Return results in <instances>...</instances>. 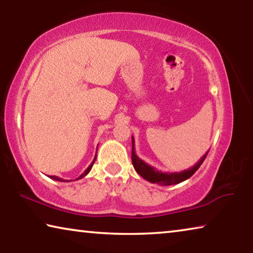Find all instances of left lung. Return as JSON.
<instances>
[{"label": "left lung", "mask_w": 253, "mask_h": 253, "mask_svg": "<svg viewBox=\"0 0 253 253\" xmlns=\"http://www.w3.org/2000/svg\"><path fill=\"white\" fill-rule=\"evenodd\" d=\"M131 161H132V165H134V169L137 173H138L140 176L143 178L146 179V181L151 182V183H156L160 184V185H174V184H178L185 179L190 178L192 175H193L196 170L199 169V168L202 165V163L204 162L205 157H207L208 153L207 152L202 156V158L196 163L194 166H192L191 169L182 170V172H175V173H168V172H162V170H158L153 166L148 165L147 163H145L143 160L136 155L135 153V139L134 137L131 136Z\"/></svg>", "instance_id": "obj_1"}]
</instances>
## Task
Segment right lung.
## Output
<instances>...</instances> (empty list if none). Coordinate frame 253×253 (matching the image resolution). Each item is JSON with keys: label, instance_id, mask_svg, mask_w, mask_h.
Wrapping results in <instances>:
<instances>
[{"label": "right lung", "instance_id": "1", "mask_svg": "<svg viewBox=\"0 0 253 253\" xmlns=\"http://www.w3.org/2000/svg\"><path fill=\"white\" fill-rule=\"evenodd\" d=\"M96 157L97 156H95V158H93V161H92V163L90 165L88 166V169L84 170V172L80 175V176L77 178V179H80V178H83V177H84L85 175H87L89 172H90V169H91V168H92V165H93V163H95V161H96ZM50 178H52V179H54V181H59V182H67V179H63V178H60V177H58V176H49Z\"/></svg>", "mask_w": 253, "mask_h": 253}]
</instances>
